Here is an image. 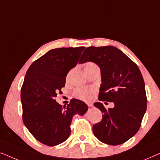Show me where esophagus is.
<instances>
[{
	"mask_svg": "<svg viewBox=\"0 0 160 160\" xmlns=\"http://www.w3.org/2000/svg\"><path fill=\"white\" fill-rule=\"evenodd\" d=\"M87 106H88V107H89V108H90V107H92V102H88V103H87Z\"/></svg>",
	"mask_w": 160,
	"mask_h": 160,
	"instance_id": "esophagus-1",
	"label": "esophagus"
}]
</instances>
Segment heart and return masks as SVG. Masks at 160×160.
<instances>
[{
  "label": "heart",
  "mask_w": 160,
  "mask_h": 160,
  "mask_svg": "<svg viewBox=\"0 0 160 160\" xmlns=\"http://www.w3.org/2000/svg\"><path fill=\"white\" fill-rule=\"evenodd\" d=\"M85 73L91 71L92 70L99 68L95 63L92 62H87L84 65ZM93 92V89L91 88H78L74 92V95L76 98L84 100H88L90 99L92 94Z\"/></svg>",
  "instance_id": "obj_1"
}]
</instances>
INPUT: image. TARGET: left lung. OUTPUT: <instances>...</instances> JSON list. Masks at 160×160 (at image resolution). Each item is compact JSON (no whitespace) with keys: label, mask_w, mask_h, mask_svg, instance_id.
Instances as JSON below:
<instances>
[{"label":"left lung","mask_w":160,"mask_h":160,"mask_svg":"<svg viewBox=\"0 0 160 160\" xmlns=\"http://www.w3.org/2000/svg\"><path fill=\"white\" fill-rule=\"evenodd\" d=\"M92 62L100 69V101L113 102L106 109L101 102L94 103L102 113L93 125L95 136L108 145H119L138 131L147 108L145 84L141 71L121 50L113 46L86 48L78 63Z\"/></svg>","instance_id":"obj_1"}]
</instances>
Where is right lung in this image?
Segmentation results:
<instances>
[{"mask_svg": "<svg viewBox=\"0 0 160 160\" xmlns=\"http://www.w3.org/2000/svg\"><path fill=\"white\" fill-rule=\"evenodd\" d=\"M84 48L49 50L32 62L26 73L21 89L23 122L35 138L47 146L66 141L71 135L73 116H82L88 110L87 105L80 100L72 99L63 107L54 100Z\"/></svg>", "mask_w": 160, "mask_h": 160, "instance_id": "right-lung-1", "label": "right lung"}]
</instances>
